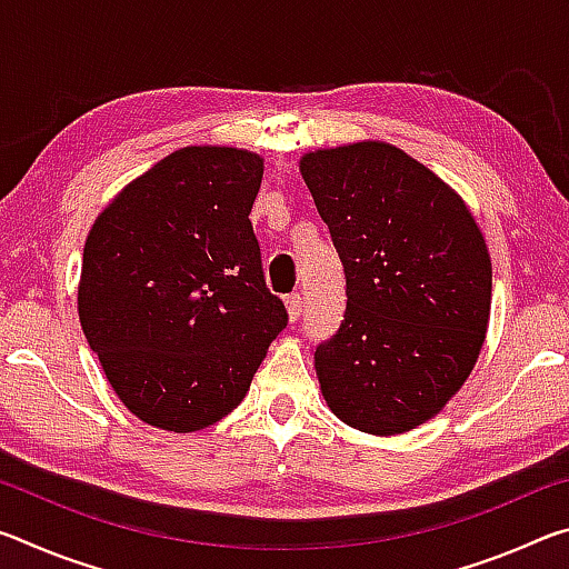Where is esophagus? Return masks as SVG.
Returning a JSON list of instances; mask_svg holds the SVG:
<instances>
[{"mask_svg": "<svg viewBox=\"0 0 569 569\" xmlns=\"http://www.w3.org/2000/svg\"><path fill=\"white\" fill-rule=\"evenodd\" d=\"M286 311H288V321H298L301 319V311H303V298L301 293H291L286 296Z\"/></svg>", "mask_w": 569, "mask_h": 569, "instance_id": "1", "label": "esophagus"}]
</instances>
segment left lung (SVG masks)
I'll use <instances>...</instances> for the list:
<instances>
[{
	"instance_id": "8db88e82",
	"label": "left lung",
	"mask_w": 569,
	"mask_h": 569,
	"mask_svg": "<svg viewBox=\"0 0 569 569\" xmlns=\"http://www.w3.org/2000/svg\"><path fill=\"white\" fill-rule=\"evenodd\" d=\"M346 273L339 331L313 353L329 409L393 437L447 407L475 369L492 306V261L465 200L379 140L298 162Z\"/></svg>"
}]
</instances>
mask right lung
<instances>
[{
	"mask_svg": "<svg viewBox=\"0 0 569 569\" xmlns=\"http://www.w3.org/2000/svg\"><path fill=\"white\" fill-rule=\"evenodd\" d=\"M261 180L258 152L180 148L128 182L84 240V339L150 427L188 435L228 417L286 329L248 220Z\"/></svg>",
	"mask_w": 569,
	"mask_h": 569,
	"instance_id": "add662e5",
	"label": "right lung"
}]
</instances>
